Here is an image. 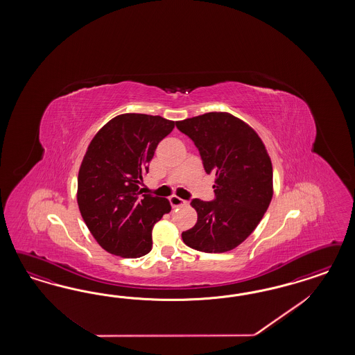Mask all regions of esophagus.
<instances>
[{
    "label": "esophagus",
    "mask_w": 355,
    "mask_h": 355,
    "mask_svg": "<svg viewBox=\"0 0 355 355\" xmlns=\"http://www.w3.org/2000/svg\"><path fill=\"white\" fill-rule=\"evenodd\" d=\"M169 202H171L172 207H182V205H187V202H186V200H183V199L178 198V196H175V195H173V196L169 198Z\"/></svg>",
    "instance_id": "obj_1"
}]
</instances>
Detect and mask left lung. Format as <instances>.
Here are the masks:
<instances>
[{
  "instance_id": "obj_1",
  "label": "left lung",
  "mask_w": 355,
  "mask_h": 355,
  "mask_svg": "<svg viewBox=\"0 0 355 355\" xmlns=\"http://www.w3.org/2000/svg\"><path fill=\"white\" fill-rule=\"evenodd\" d=\"M193 140L205 172L215 173L216 199H193L196 224L183 242L202 252H226L239 246L258 226L273 195V171L258 132L226 112L177 121Z\"/></svg>"
}]
</instances>
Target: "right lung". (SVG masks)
<instances>
[{
    "instance_id": "1",
    "label": "right lung",
    "mask_w": 355,
    "mask_h": 355,
    "mask_svg": "<svg viewBox=\"0 0 355 355\" xmlns=\"http://www.w3.org/2000/svg\"><path fill=\"white\" fill-rule=\"evenodd\" d=\"M174 129L160 116L125 113L91 140L78 174L76 200L97 243L121 258H140L152 248V229L169 214L168 199L140 196L157 144Z\"/></svg>"
}]
</instances>
